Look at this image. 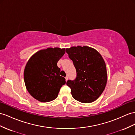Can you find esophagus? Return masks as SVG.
I'll return each instance as SVG.
<instances>
[{
    "label": "esophagus",
    "instance_id": "34e87169",
    "mask_svg": "<svg viewBox=\"0 0 135 135\" xmlns=\"http://www.w3.org/2000/svg\"><path fill=\"white\" fill-rule=\"evenodd\" d=\"M65 78V81H67L68 80V76H66Z\"/></svg>",
    "mask_w": 135,
    "mask_h": 135
}]
</instances>
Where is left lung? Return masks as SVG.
Segmentation results:
<instances>
[{
  "label": "left lung",
  "mask_w": 135,
  "mask_h": 135,
  "mask_svg": "<svg viewBox=\"0 0 135 135\" xmlns=\"http://www.w3.org/2000/svg\"><path fill=\"white\" fill-rule=\"evenodd\" d=\"M69 58L73 61L76 78L68 80L72 97L84 103L95 101L104 90L107 81V68L102 55L88 46L67 48Z\"/></svg>",
  "instance_id": "left-lung-1"
}]
</instances>
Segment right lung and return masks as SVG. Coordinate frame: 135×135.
<instances>
[{
	"label": "right lung",
	"instance_id": "obj_1",
	"mask_svg": "<svg viewBox=\"0 0 135 135\" xmlns=\"http://www.w3.org/2000/svg\"><path fill=\"white\" fill-rule=\"evenodd\" d=\"M65 52V48H48L37 52L27 62L24 71L25 85L30 94L38 101L54 100L65 84L57 65Z\"/></svg>",
	"mask_w": 135,
	"mask_h": 135
}]
</instances>
